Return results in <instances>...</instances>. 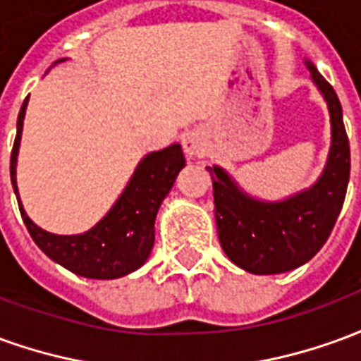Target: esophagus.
<instances>
[{"mask_svg": "<svg viewBox=\"0 0 361 361\" xmlns=\"http://www.w3.org/2000/svg\"><path fill=\"white\" fill-rule=\"evenodd\" d=\"M183 150L188 152V157H203L207 150V142L201 135L191 131L183 137Z\"/></svg>", "mask_w": 361, "mask_h": 361, "instance_id": "1", "label": "esophagus"}]
</instances>
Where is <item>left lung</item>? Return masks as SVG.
Returning a JSON list of instances; mask_svg holds the SVG:
<instances>
[{"label": "left lung", "mask_w": 361, "mask_h": 361, "mask_svg": "<svg viewBox=\"0 0 361 361\" xmlns=\"http://www.w3.org/2000/svg\"><path fill=\"white\" fill-rule=\"evenodd\" d=\"M313 81L331 111L333 145L319 181L282 203H261L243 195L220 168H207L212 178L219 240L230 261L253 274H276L307 263L333 232L350 180V142L338 96L307 61Z\"/></svg>", "instance_id": "left-lung-1"}]
</instances>
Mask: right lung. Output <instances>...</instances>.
Listing matches in <instances>:
<instances>
[{"label":"right lung","instance_id":"add662e5","mask_svg":"<svg viewBox=\"0 0 361 361\" xmlns=\"http://www.w3.org/2000/svg\"><path fill=\"white\" fill-rule=\"evenodd\" d=\"M28 96L20 106L17 118V137L11 150V183L17 195L15 166L19 154L20 131L27 110ZM185 166L183 150L180 145L150 152L137 166L133 178L127 183L118 203L92 230L79 235H56L38 228L23 211H19L28 234L40 250L85 279H119L137 271L147 261L154 243V219L160 203L170 193L176 176Z\"/></svg>","mask_w":361,"mask_h":361}]
</instances>
